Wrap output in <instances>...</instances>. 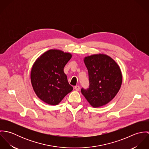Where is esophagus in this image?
Returning a JSON list of instances; mask_svg holds the SVG:
<instances>
[{"label": "esophagus", "mask_w": 149, "mask_h": 149, "mask_svg": "<svg viewBox=\"0 0 149 149\" xmlns=\"http://www.w3.org/2000/svg\"><path fill=\"white\" fill-rule=\"evenodd\" d=\"M74 89L76 90V91H79L80 90V86H74Z\"/></svg>", "instance_id": "34e87169"}]
</instances>
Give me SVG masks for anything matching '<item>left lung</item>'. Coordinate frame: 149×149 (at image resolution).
Here are the masks:
<instances>
[{"mask_svg": "<svg viewBox=\"0 0 149 149\" xmlns=\"http://www.w3.org/2000/svg\"><path fill=\"white\" fill-rule=\"evenodd\" d=\"M88 71L89 86L81 91L89 104L95 108L112 100L119 92L122 75L117 63L106 54H94L84 59Z\"/></svg>", "mask_w": 149, "mask_h": 149, "instance_id": "left-lung-1", "label": "left lung"}]
</instances>
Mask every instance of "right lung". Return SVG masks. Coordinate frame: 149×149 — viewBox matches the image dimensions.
<instances>
[{
	"instance_id": "right-lung-1",
	"label": "right lung",
	"mask_w": 149,
	"mask_h": 149,
	"mask_svg": "<svg viewBox=\"0 0 149 149\" xmlns=\"http://www.w3.org/2000/svg\"><path fill=\"white\" fill-rule=\"evenodd\" d=\"M72 54L60 50H49L33 64L31 82L37 96L50 105H57L73 90L69 85L64 68Z\"/></svg>"
}]
</instances>
